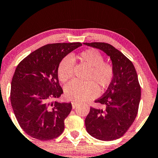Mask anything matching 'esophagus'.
<instances>
[{"label":"esophagus","mask_w":158,"mask_h":158,"mask_svg":"<svg viewBox=\"0 0 158 158\" xmlns=\"http://www.w3.org/2000/svg\"><path fill=\"white\" fill-rule=\"evenodd\" d=\"M71 104H72V107H73V109H74V108H75L77 106L78 102H75V101H73V102H71Z\"/></svg>","instance_id":"esophagus-1"}]
</instances>
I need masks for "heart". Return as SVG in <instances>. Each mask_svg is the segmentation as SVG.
I'll list each match as a JSON object with an SVG mask.
<instances>
[{
    "mask_svg": "<svg viewBox=\"0 0 158 158\" xmlns=\"http://www.w3.org/2000/svg\"><path fill=\"white\" fill-rule=\"evenodd\" d=\"M79 60L89 65L90 68L88 79H94L102 89L107 88L113 80L115 71L113 66L104 62V58L96 49L83 51L77 56ZM74 63L69 56L61 60L57 68V76L60 81L66 82L73 77ZM65 95L69 99L81 102L90 99L97 96L98 88L94 81L82 82L77 80L71 81L65 87Z\"/></svg>",
    "mask_w": 158,
    "mask_h": 158,
    "instance_id": "heart-1",
    "label": "heart"
}]
</instances>
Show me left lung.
<instances>
[{
  "label": "left lung",
  "instance_id": "8db88e82",
  "mask_svg": "<svg viewBox=\"0 0 158 158\" xmlns=\"http://www.w3.org/2000/svg\"><path fill=\"white\" fill-rule=\"evenodd\" d=\"M85 45L103 51L110 56L115 76L107 91L96 103L104 110L90 107L85 118L86 130L101 140L120 138L134 122L140 100V86L135 68L131 61L113 45L105 43H85Z\"/></svg>",
  "mask_w": 158,
  "mask_h": 158
}]
</instances>
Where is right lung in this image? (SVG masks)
Here are the masks:
<instances>
[{
  "instance_id": "add662e5",
  "label": "right lung",
  "mask_w": 158,
  "mask_h": 158,
  "mask_svg": "<svg viewBox=\"0 0 158 158\" xmlns=\"http://www.w3.org/2000/svg\"><path fill=\"white\" fill-rule=\"evenodd\" d=\"M80 43H53L37 49L15 69L11 85L12 107L20 127L40 140L57 138L64 129L71 103L51 102L63 94L57 76L58 64Z\"/></svg>"
}]
</instances>
